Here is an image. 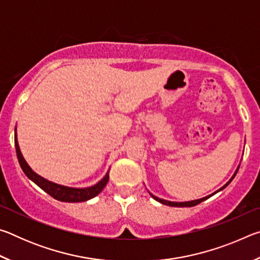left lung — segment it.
Returning <instances> with one entry per match:
<instances>
[{
  "label": "left lung",
  "instance_id": "8db88e82",
  "mask_svg": "<svg viewBox=\"0 0 260 260\" xmlns=\"http://www.w3.org/2000/svg\"><path fill=\"white\" fill-rule=\"evenodd\" d=\"M239 169H240V165L237 166V169H236V171H235V173L233 174V177L230 179V181H228L225 186H222L221 188L219 189V190H217L215 192H213V193H217L218 191H220V190H222L223 188H226L228 184H230L231 182H232V180L235 178V175H236V173H237V171H239ZM149 193H150V196L152 197L153 200H156L157 202H159V203H161V204H165V205H169V206H175V208H183V206H195V205H197V204H200L201 202H203V201H205V200H208L210 196H212V195H209V196H206V197H203V199H200V200H195V201H189V202H171V201H166V200H162V199H159V197H157V196H155V195H152V193L149 191Z\"/></svg>",
  "mask_w": 260,
  "mask_h": 260
}]
</instances>
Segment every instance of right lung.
<instances>
[{"mask_svg": "<svg viewBox=\"0 0 260 260\" xmlns=\"http://www.w3.org/2000/svg\"><path fill=\"white\" fill-rule=\"evenodd\" d=\"M15 147H16V152H17V157H18L19 165L21 167V170H23V172L26 174V177H27L29 180H32V181L35 184H38L42 190H45L47 193H49L51 197H54V199L57 201L68 202V203L86 202L90 199H94L95 196H98L99 193L103 190V188L107 186V183L109 181V171H108L107 174L104 175V178L102 180H100L98 183L91 187L72 188V187L61 186V184L51 182L49 180L42 178L41 175L35 173L24 159V157L21 155V151L19 149L18 140H17V127L15 128Z\"/></svg>", "mask_w": 260, "mask_h": 260, "instance_id": "1", "label": "right lung"}]
</instances>
